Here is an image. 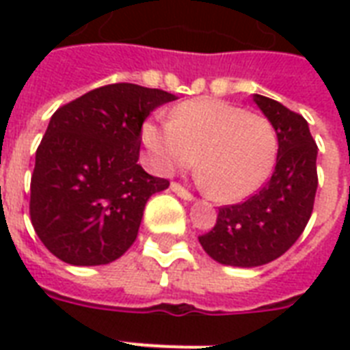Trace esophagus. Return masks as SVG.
<instances>
[{
  "mask_svg": "<svg viewBox=\"0 0 350 350\" xmlns=\"http://www.w3.org/2000/svg\"><path fill=\"white\" fill-rule=\"evenodd\" d=\"M170 191L174 192V194H178L180 198H183V200H187V202H192V200H194V196H192L191 192L187 191L185 187H181L180 183H172V185H170Z\"/></svg>",
  "mask_w": 350,
  "mask_h": 350,
  "instance_id": "esophagus-1",
  "label": "esophagus"
}]
</instances>
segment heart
<instances>
[{
	"instance_id": "1",
	"label": "heart",
	"mask_w": 350,
	"mask_h": 350,
	"mask_svg": "<svg viewBox=\"0 0 350 350\" xmlns=\"http://www.w3.org/2000/svg\"><path fill=\"white\" fill-rule=\"evenodd\" d=\"M142 139L161 172L191 167L198 153L200 181L224 203L258 191L278 154L271 121L213 98L181 103L172 109L170 121H147Z\"/></svg>"
}]
</instances>
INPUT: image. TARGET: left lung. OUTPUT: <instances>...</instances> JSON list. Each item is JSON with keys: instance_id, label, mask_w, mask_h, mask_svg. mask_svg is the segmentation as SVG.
<instances>
[{"instance_id": "8db88e82", "label": "left lung", "mask_w": 350, "mask_h": 350, "mask_svg": "<svg viewBox=\"0 0 350 350\" xmlns=\"http://www.w3.org/2000/svg\"><path fill=\"white\" fill-rule=\"evenodd\" d=\"M252 100L276 131L274 172L254 196L219 207L213 230L198 238L213 260L247 269L276 260L296 243L312 214L318 189V145L309 123L280 101L260 94Z\"/></svg>"}]
</instances>
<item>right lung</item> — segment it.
Here are the masks:
<instances>
[{"label":"right lung","mask_w":350,"mask_h":350,"mask_svg":"<svg viewBox=\"0 0 350 350\" xmlns=\"http://www.w3.org/2000/svg\"><path fill=\"white\" fill-rule=\"evenodd\" d=\"M174 100L165 90L112 83L54 112L36 150L30 221L56 258L107 265L134 243L145 203L169 187L137 165L143 121Z\"/></svg>","instance_id":"right-lung-1"}]
</instances>
